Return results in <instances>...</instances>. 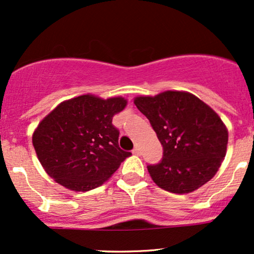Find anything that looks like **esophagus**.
<instances>
[{"instance_id": "34e87169", "label": "esophagus", "mask_w": 254, "mask_h": 254, "mask_svg": "<svg viewBox=\"0 0 254 254\" xmlns=\"http://www.w3.org/2000/svg\"><path fill=\"white\" fill-rule=\"evenodd\" d=\"M132 154H135V155H141V148H139L138 145H136V147L133 148Z\"/></svg>"}]
</instances>
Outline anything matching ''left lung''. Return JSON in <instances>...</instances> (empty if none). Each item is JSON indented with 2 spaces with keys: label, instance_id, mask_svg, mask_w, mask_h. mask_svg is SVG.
<instances>
[{
  "label": "left lung",
  "instance_id": "1",
  "mask_svg": "<svg viewBox=\"0 0 254 254\" xmlns=\"http://www.w3.org/2000/svg\"><path fill=\"white\" fill-rule=\"evenodd\" d=\"M133 103L164 147L161 162L147 167L159 188L190 193L217 173L227 153L228 129L209 105L185 90L138 95Z\"/></svg>",
  "mask_w": 254,
  "mask_h": 254
}]
</instances>
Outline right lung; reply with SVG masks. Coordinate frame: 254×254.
<instances>
[{"label": "right lung", "mask_w": 254, "mask_h": 254, "mask_svg": "<svg viewBox=\"0 0 254 254\" xmlns=\"http://www.w3.org/2000/svg\"><path fill=\"white\" fill-rule=\"evenodd\" d=\"M127 105L123 97L93 94L57 105L32 135L44 171L71 191L86 192L103 185L131 155L119 148V132L112 125L115 115Z\"/></svg>", "instance_id": "add662e5"}]
</instances>
